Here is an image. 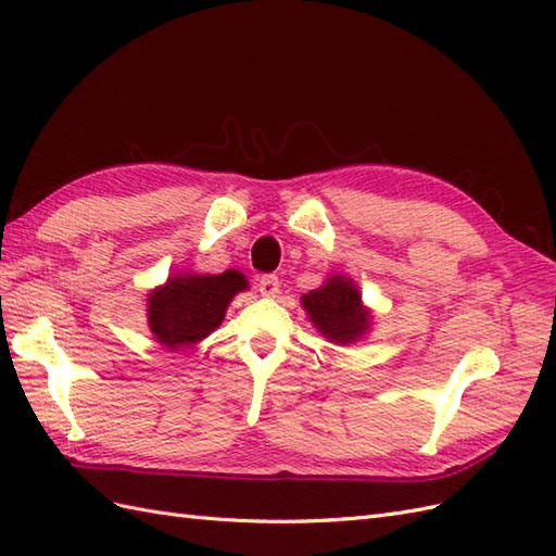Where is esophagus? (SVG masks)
I'll use <instances>...</instances> for the list:
<instances>
[{
    "label": "esophagus",
    "mask_w": 556,
    "mask_h": 556,
    "mask_svg": "<svg viewBox=\"0 0 556 556\" xmlns=\"http://www.w3.org/2000/svg\"><path fill=\"white\" fill-rule=\"evenodd\" d=\"M257 288H260L262 296H278V292H280V282H278V278H276V276H262V278H260V282H257Z\"/></svg>",
    "instance_id": "1"
}]
</instances>
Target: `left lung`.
Wrapping results in <instances>:
<instances>
[{
	"label": "left lung",
	"instance_id": "1",
	"mask_svg": "<svg viewBox=\"0 0 556 556\" xmlns=\"http://www.w3.org/2000/svg\"><path fill=\"white\" fill-rule=\"evenodd\" d=\"M313 327L333 345L362 341L374 327L371 308L364 306L357 282L343 274H331L317 290L301 296Z\"/></svg>",
	"mask_w": 556,
	"mask_h": 556
}]
</instances>
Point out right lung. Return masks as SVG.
Listing matches in <instances>:
<instances>
[{
	"mask_svg": "<svg viewBox=\"0 0 556 556\" xmlns=\"http://www.w3.org/2000/svg\"><path fill=\"white\" fill-rule=\"evenodd\" d=\"M248 288V278L233 268L225 274H174L146 299L148 329L166 350L192 348L223 325L229 301Z\"/></svg>",
	"mask_w": 556,
	"mask_h": 556,
	"instance_id": "obj_1",
	"label": "right lung"
}]
</instances>
